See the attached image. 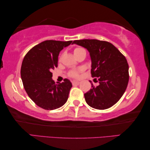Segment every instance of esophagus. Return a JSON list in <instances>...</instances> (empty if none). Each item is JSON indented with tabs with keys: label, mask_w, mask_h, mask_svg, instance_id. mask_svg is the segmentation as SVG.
<instances>
[{
	"label": "esophagus",
	"mask_w": 150,
	"mask_h": 150,
	"mask_svg": "<svg viewBox=\"0 0 150 150\" xmlns=\"http://www.w3.org/2000/svg\"><path fill=\"white\" fill-rule=\"evenodd\" d=\"M72 83L73 86H77L80 84V82H78V81H72Z\"/></svg>",
	"instance_id": "34e87169"
}]
</instances>
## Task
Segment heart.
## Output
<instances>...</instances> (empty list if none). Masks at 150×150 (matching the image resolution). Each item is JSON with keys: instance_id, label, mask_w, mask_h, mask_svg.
Here are the masks:
<instances>
[{"instance_id": "1", "label": "heart", "mask_w": 150, "mask_h": 150, "mask_svg": "<svg viewBox=\"0 0 150 150\" xmlns=\"http://www.w3.org/2000/svg\"><path fill=\"white\" fill-rule=\"evenodd\" d=\"M83 50H84V49L82 48H75L74 50V55H76L77 53H78ZM82 71H83V68H79V69H77V70H74L70 71V72L68 73V75H69V76L72 78H78V76H79V74L81 72H82Z\"/></svg>"}]
</instances>
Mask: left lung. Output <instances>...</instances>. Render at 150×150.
Returning a JSON list of instances; mask_svg holds the SVG:
<instances>
[{"label":"left lung","mask_w":150,"mask_h":150,"mask_svg":"<svg viewBox=\"0 0 150 150\" xmlns=\"http://www.w3.org/2000/svg\"><path fill=\"white\" fill-rule=\"evenodd\" d=\"M72 44L86 48L92 61V77L99 85L84 94L85 100L93 108L105 110L119 101L129 81L126 58L112 44L96 39L74 40ZM97 81V80H96Z\"/></svg>","instance_id":"1"}]
</instances>
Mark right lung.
I'll return each mask as SVG.
<instances>
[{
  "label": "right lung",
  "mask_w": 150,
  "mask_h": 150,
  "mask_svg": "<svg viewBox=\"0 0 150 150\" xmlns=\"http://www.w3.org/2000/svg\"><path fill=\"white\" fill-rule=\"evenodd\" d=\"M72 42L45 40L24 56L21 70L24 88L30 99L42 108L57 109L67 101L72 83L66 78L63 82L55 84L52 70L58 66L59 53Z\"/></svg>",
  "instance_id": "add662e5"
}]
</instances>
